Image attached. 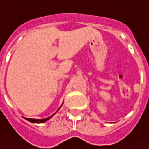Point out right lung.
I'll use <instances>...</instances> for the list:
<instances>
[{"label":"right lung","instance_id":"right-lung-1","mask_svg":"<svg viewBox=\"0 0 149 149\" xmlns=\"http://www.w3.org/2000/svg\"><path fill=\"white\" fill-rule=\"evenodd\" d=\"M59 109H58L56 112H58V111H59ZM54 115H55V113H54ZM54 115H52L51 116L48 117V118H44V119H32V118H25V119H26V120H29V121L31 122V123H44V122H45V121H47V120H49L50 118H51L54 116Z\"/></svg>","mask_w":149,"mask_h":149}]
</instances>
